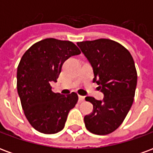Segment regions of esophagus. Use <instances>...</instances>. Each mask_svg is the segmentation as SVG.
<instances>
[{
  "label": "esophagus",
  "mask_w": 153,
  "mask_h": 153,
  "mask_svg": "<svg viewBox=\"0 0 153 153\" xmlns=\"http://www.w3.org/2000/svg\"><path fill=\"white\" fill-rule=\"evenodd\" d=\"M84 100H85V97L83 96H79V102H84Z\"/></svg>",
  "instance_id": "esophagus-1"
}]
</instances>
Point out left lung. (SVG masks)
<instances>
[{
  "label": "left lung",
  "mask_w": 153,
  "mask_h": 153,
  "mask_svg": "<svg viewBox=\"0 0 153 153\" xmlns=\"http://www.w3.org/2000/svg\"><path fill=\"white\" fill-rule=\"evenodd\" d=\"M93 70L94 79L103 93V100L87 97L93 112L84 116L87 129L93 134H108L115 131L126 117L134 102L137 71L131 54L110 39L77 43Z\"/></svg>",
  "instance_id": "obj_1"
}]
</instances>
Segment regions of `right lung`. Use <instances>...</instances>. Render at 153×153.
I'll return each mask as SVG.
<instances>
[{"label": "right lung", "instance_id": "obj_1", "mask_svg": "<svg viewBox=\"0 0 153 153\" xmlns=\"http://www.w3.org/2000/svg\"><path fill=\"white\" fill-rule=\"evenodd\" d=\"M80 53L70 41L47 38L33 44L22 56L17 69V90L25 116L36 130L51 134L65 127L78 95L54 93L51 83L56 82L64 62Z\"/></svg>", "mask_w": 153, "mask_h": 153}]
</instances>
